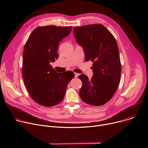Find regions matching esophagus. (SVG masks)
Segmentation results:
<instances>
[{"mask_svg": "<svg viewBox=\"0 0 148 148\" xmlns=\"http://www.w3.org/2000/svg\"><path fill=\"white\" fill-rule=\"evenodd\" d=\"M79 75V74H78V73H74V76H75V77H78V76Z\"/></svg>", "mask_w": 148, "mask_h": 148, "instance_id": "1", "label": "esophagus"}]
</instances>
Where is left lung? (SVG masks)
I'll list each match as a JSON object with an SVG mask.
<instances>
[{
  "label": "left lung",
  "mask_w": 148,
  "mask_h": 148,
  "mask_svg": "<svg viewBox=\"0 0 148 148\" xmlns=\"http://www.w3.org/2000/svg\"><path fill=\"white\" fill-rule=\"evenodd\" d=\"M74 34L84 50L86 61H91L93 75L78 76L82 82L79 97L86 103L100 106L108 102L119 86L121 64L116 41L112 33L102 25L76 27Z\"/></svg>",
  "instance_id": "1"
}]
</instances>
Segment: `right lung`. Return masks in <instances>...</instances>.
<instances>
[{"mask_svg": "<svg viewBox=\"0 0 148 148\" xmlns=\"http://www.w3.org/2000/svg\"><path fill=\"white\" fill-rule=\"evenodd\" d=\"M71 29L70 26L37 27L25 45L22 67L25 85L31 98L43 106L50 107L61 102L69 82L74 77L70 71L58 73L50 64L58 58L59 42Z\"/></svg>", "mask_w": 148, "mask_h": 148, "instance_id": "right-lung-1", "label": "right lung"}]
</instances>
